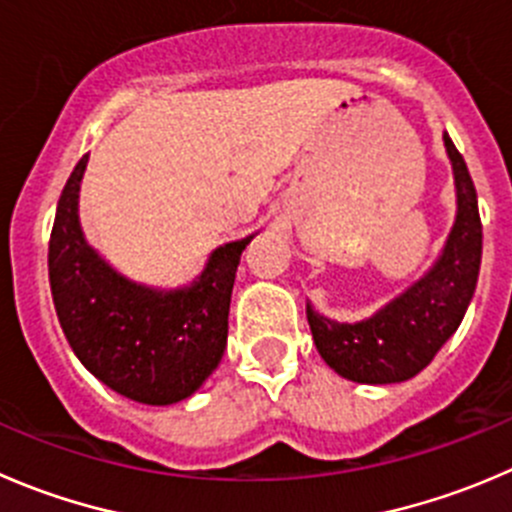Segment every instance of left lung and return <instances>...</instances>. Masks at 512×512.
<instances>
[{"label": "left lung", "instance_id": "obj_1", "mask_svg": "<svg viewBox=\"0 0 512 512\" xmlns=\"http://www.w3.org/2000/svg\"><path fill=\"white\" fill-rule=\"evenodd\" d=\"M458 187V217L433 270L370 320L335 322L312 312L307 322L322 360L355 382L388 385L418 375L463 322L483 255L478 192L458 147L443 137Z\"/></svg>", "mask_w": 512, "mask_h": 512}]
</instances>
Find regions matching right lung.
<instances>
[{
	"label": "right lung",
	"mask_w": 512,
	"mask_h": 512,
	"mask_svg": "<svg viewBox=\"0 0 512 512\" xmlns=\"http://www.w3.org/2000/svg\"><path fill=\"white\" fill-rule=\"evenodd\" d=\"M87 155L64 185L49 237V285L74 355L124 398L170 405L200 388L227 345L232 285L252 237L217 247L200 280L160 292L124 280L84 242L77 217Z\"/></svg>",
	"instance_id": "right-lung-1"
}]
</instances>
